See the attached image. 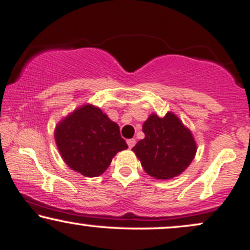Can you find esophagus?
Instances as JSON below:
<instances>
[{"label": "esophagus", "instance_id": "esophagus-1", "mask_svg": "<svg viewBox=\"0 0 250 250\" xmlns=\"http://www.w3.org/2000/svg\"><path fill=\"white\" fill-rule=\"evenodd\" d=\"M127 143H128L129 148H133L135 146V143H136V141H135L134 139H130V140H127Z\"/></svg>", "mask_w": 250, "mask_h": 250}]
</instances>
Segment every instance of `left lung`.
<instances>
[{"label": "left lung", "instance_id": "left-lung-1", "mask_svg": "<svg viewBox=\"0 0 250 250\" xmlns=\"http://www.w3.org/2000/svg\"><path fill=\"white\" fill-rule=\"evenodd\" d=\"M145 139L131 149L145 171L157 180L179 176L189 167L197 147L190 129L171 111L150 114L142 125Z\"/></svg>", "mask_w": 250, "mask_h": 250}]
</instances>
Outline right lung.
Masks as SVG:
<instances>
[{
  "label": "right lung",
  "instance_id": "add662e5",
  "mask_svg": "<svg viewBox=\"0 0 250 250\" xmlns=\"http://www.w3.org/2000/svg\"><path fill=\"white\" fill-rule=\"evenodd\" d=\"M54 136L63 161L87 177L104 173L113 157L128 148L119 125L90 103L63 117L56 125Z\"/></svg>",
  "mask_w": 250,
  "mask_h": 250
}]
</instances>
